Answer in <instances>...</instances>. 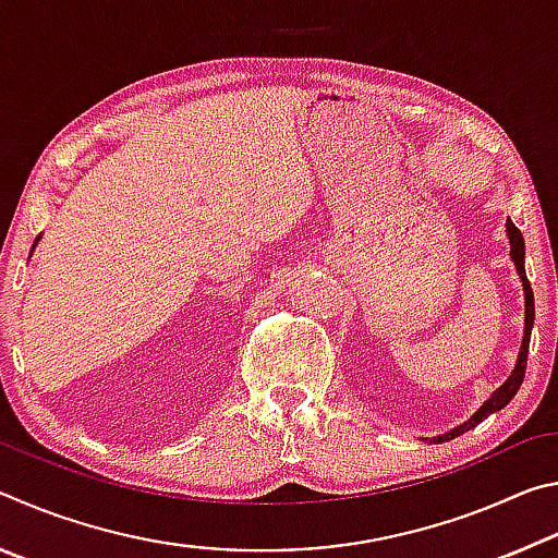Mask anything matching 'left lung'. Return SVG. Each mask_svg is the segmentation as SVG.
<instances>
[{
    "label": "left lung",
    "mask_w": 558,
    "mask_h": 558,
    "mask_svg": "<svg viewBox=\"0 0 558 558\" xmlns=\"http://www.w3.org/2000/svg\"><path fill=\"white\" fill-rule=\"evenodd\" d=\"M507 233H509V243H512V260L517 263V272H519V278H522V282H524V300H526V317H524V323L526 325H524L522 352H519V359H517V366H514L512 376H509V379L502 386H499V389L493 396H489V399L483 403V409H480L468 423H462V426H458L456 430L446 433V436L433 438V442L452 440V438L462 436V433H465V430L480 426V423H483L489 413L505 409V405L514 399V393L519 391V386H522V381H524L526 354H529V337H532V327H534V292H532V286H529L526 272H524V239H522V231H519L512 221H507Z\"/></svg>",
    "instance_id": "1"
}]
</instances>
